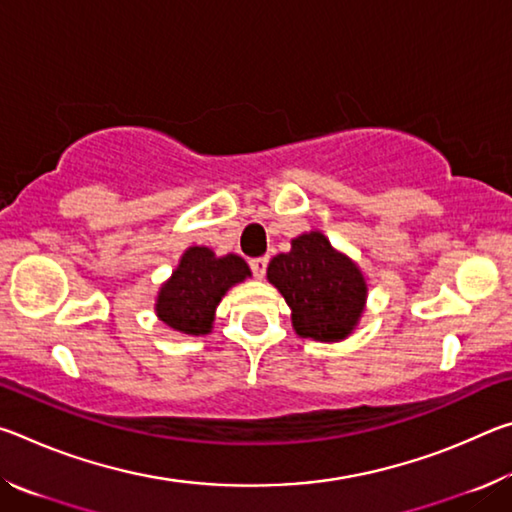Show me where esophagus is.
Segmentation results:
<instances>
[{
  "label": "esophagus",
  "mask_w": 512,
  "mask_h": 512,
  "mask_svg": "<svg viewBox=\"0 0 512 512\" xmlns=\"http://www.w3.org/2000/svg\"><path fill=\"white\" fill-rule=\"evenodd\" d=\"M266 268H268V257H255L250 259V271L257 277V280H262L266 275Z\"/></svg>",
  "instance_id": "34e87169"
}]
</instances>
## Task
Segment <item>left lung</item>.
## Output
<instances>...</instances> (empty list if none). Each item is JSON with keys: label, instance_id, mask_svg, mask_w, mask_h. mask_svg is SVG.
Wrapping results in <instances>:
<instances>
[{"label": "left lung", "instance_id": "left-lung-1", "mask_svg": "<svg viewBox=\"0 0 512 512\" xmlns=\"http://www.w3.org/2000/svg\"><path fill=\"white\" fill-rule=\"evenodd\" d=\"M266 275L291 307L302 339L341 341L357 325L366 282L357 264L336 253L320 232L293 239L291 253L273 257Z\"/></svg>", "mask_w": 512, "mask_h": 512}]
</instances>
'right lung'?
Returning a JSON list of instances; mask_svg holds the SVG:
<instances>
[{"label":"right lung","instance_id":"right-lung-1","mask_svg":"<svg viewBox=\"0 0 512 512\" xmlns=\"http://www.w3.org/2000/svg\"><path fill=\"white\" fill-rule=\"evenodd\" d=\"M250 268L237 255L214 257L210 248L194 246L180 259L171 280L158 296L160 320L183 334H207L212 329L214 309L232 284L246 280Z\"/></svg>","mask_w":512,"mask_h":512}]
</instances>
